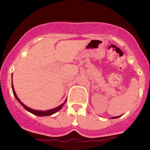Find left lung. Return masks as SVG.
I'll return each instance as SVG.
<instances>
[{"instance_id":"8db88e82","label":"left lung","mask_w":150,"mask_h":150,"mask_svg":"<svg viewBox=\"0 0 150 150\" xmlns=\"http://www.w3.org/2000/svg\"><path fill=\"white\" fill-rule=\"evenodd\" d=\"M119 117H120V116H119ZM113 117V118H117V117Z\"/></svg>"}]
</instances>
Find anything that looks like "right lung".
Wrapping results in <instances>:
<instances>
[{"label": "right lung", "instance_id": "1", "mask_svg": "<svg viewBox=\"0 0 150 150\" xmlns=\"http://www.w3.org/2000/svg\"><path fill=\"white\" fill-rule=\"evenodd\" d=\"M12 90H13V95L15 96V98H16V99H17V100H18L19 102L21 103V104H22V106L23 107V108L26 109L27 111L30 112V113H32V114H35V115L36 116H40V117H42V116H50L52 115V114H55V113H56V112L58 111V110H59L60 109H62V106L64 105V104H61L60 106L57 107V108H53V109H51V110H45V111H42V110H33V109H31V108H28V107L25 106L24 104H23L22 102H21V100H19V98H17V94H16V93H15V91L14 89H13V82H12Z\"/></svg>", "mask_w": 150, "mask_h": 150}]
</instances>
